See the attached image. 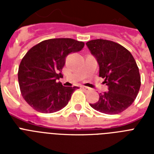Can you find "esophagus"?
I'll list each match as a JSON object with an SVG mask.
<instances>
[{"label":"esophagus","mask_w":154,"mask_h":154,"mask_svg":"<svg viewBox=\"0 0 154 154\" xmlns=\"http://www.w3.org/2000/svg\"><path fill=\"white\" fill-rule=\"evenodd\" d=\"M82 89L85 92H88L90 90V88H89V87H86V86H82Z\"/></svg>","instance_id":"esophagus-1"}]
</instances>
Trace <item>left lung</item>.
<instances>
[{
    "mask_svg": "<svg viewBox=\"0 0 154 154\" xmlns=\"http://www.w3.org/2000/svg\"><path fill=\"white\" fill-rule=\"evenodd\" d=\"M99 64V76L109 91L99 94L90 104L93 109L106 114H117L133 104L141 87V76L136 60L125 47L112 41L96 39L86 43Z\"/></svg>",
    "mask_w": 154,
    "mask_h": 154,
    "instance_id": "1",
    "label": "left lung"
}]
</instances>
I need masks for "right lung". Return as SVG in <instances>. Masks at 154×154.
<instances>
[{
    "label": "right lung",
    "mask_w": 154,
    "mask_h": 154,
    "mask_svg": "<svg viewBox=\"0 0 154 154\" xmlns=\"http://www.w3.org/2000/svg\"><path fill=\"white\" fill-rule=\"evenodd\" d=\"M83 42L54 38L40 42L26 53L18 69V82L23 98L36 111L57 112L65 107L78 87L63 86L57 80L69 53L81 51Z\"/></svg>",
    "instance_id": "obj_1"
}]
</instances>
